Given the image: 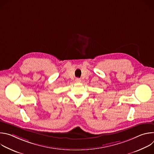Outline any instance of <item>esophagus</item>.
Instances as JSON below:
<instances>
[{
	"mask_svg": "<svg viewBox=\"0 0 154 154\" xmlns=\"http://www.w3.org/2000/svg\"><path fill=\"white\" fill-rule=\"evenodd\" d=\"M75 81H76L77 82H81V79H79V78H76Z\"/></svg>",
	"mask_w": 154,
	"mask_h": 154,
	"instance_id": "1",
	"label": "esophagus"
}]
</instances>
